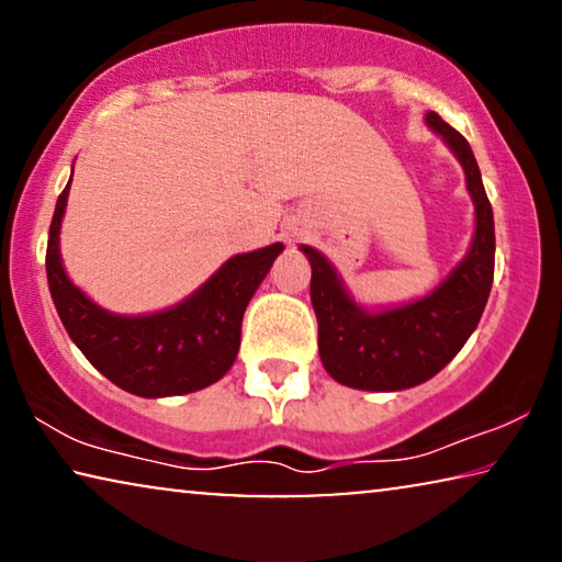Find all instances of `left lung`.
Here are the masks:
<instances>
[{"label": "left lung", "instance_id": "8db88e82", "mask_svg": "<svg viewBox=\"0 0 562 562\" xmlns=\"http://www.w3.org/2000/svg\"><path fill=\"white\" fill-rule=\"evenodd\" d=\"M427 127L445 140L465 171L475 206V233L465 258L414 302L368 310L358 304L335 266L302 245L312 263V306L319 325V358L337 383L363 391L419 386L442 371L479 327L494 283V212L483 189L471 145L440 114L427 112Z\"/></svg>", "mask_w": 562, "mask_h": 562}]
</instances>
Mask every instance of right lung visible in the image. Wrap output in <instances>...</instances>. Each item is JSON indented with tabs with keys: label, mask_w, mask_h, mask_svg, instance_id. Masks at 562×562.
Masks as SVG:
<instances>
[{
	"label": "right lung",
	"mask_w": 562,
	"mask_h": 562,
	"mask_svg": "<svg viewBox=\"0 0 562 562\" xmlns=\"http://www.w3.org/2000/svg\"><path fill=\"white\" fill-rule=\"evenodd\" d=\"M68 189L53 212L45 273L66 333L91 366L135 396H181L217 383L240 350L245 306L271 271L283 243L225 260L194 294L153 314H114L68 279L60 260V222Z\"/></svg>",
	"instance_id": "right-lung-1"
}]
</instances>
